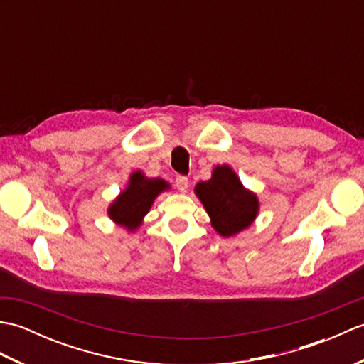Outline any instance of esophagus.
<instances>
[{
  "label": "esophagus",
  "instance_id": "1",
  "mask_svg": "<svg viewBox=\"0 0 364 364\" xmlns=\"http://www.w3.org/2000/svg\"><path fill=\"white\" fill-rule=\"evenodd\" d=\"M175 184H176V188H178V191H180V192H188V189H189L188 176H183V175L176 176Z\"/></svg>",
  "mask_w": 364,
  "mask_h": 364
}]
</instances>
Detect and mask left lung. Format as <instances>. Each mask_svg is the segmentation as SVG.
<instances>
[{
	"instance_id": "obj_1",
	"label": "left lung",
	"mask_w": 364,
	"mask_h": 364,
	"mask_svg": "<svg viewBox=\"0 0 364 364\" xmlns=\"http://www.w3.org/2000/svg\"><path fill=\"white\" fill-rule=\"evenodd\" d=\"M196 196L210 214L213 228L223 237L241 233L258 215L257 194L247 191L235 170L225 164L214 167L211 180L197 184Z\"/></svg>"
}]
</instances>
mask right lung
Instances as JSON below:
<instances>
[{"label":"right lung","mask_w":364,"mask_h":364,"mask_svg":"<svg viewBox=\"0 0 364 364\" xmlns=\"http://www.w3.org/2000/svg\"><path fill=\"white\" fill-rule=\"evenodd\" d=\"M168 189V183L161 178H146L141 170L131 173L128 186L111 203L107 214L128 231H134L142 223L145 214L162 191Z\"/></svg>","instance_id":"right-lung-1"}]
</instances>
